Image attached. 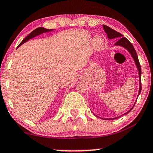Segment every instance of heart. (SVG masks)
Returning <instances> with one entry per match:
<instances>
[{
    "mask_svg": "<svg viewBox=\"0 0 153 153\" xmlns=\"http://www.w3.org/2000/svg\"><path fill=\"white\" fill-rule=\"evenodd\" d=\"M102 43H103V40L100 37H97L96 39H95L94 44H95V46L96 47H99L101 45H102Z\"/></svg>",
    "mask_w": 153,
    "mask_h": 153,
    "instance_id": "1",
    "label": "heart"
}]
</instances>
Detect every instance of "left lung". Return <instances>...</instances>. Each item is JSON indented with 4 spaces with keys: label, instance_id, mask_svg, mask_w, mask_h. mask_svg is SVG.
<instances>
[{
    "label": "left lung",
    "instance_id": "8db88e82",
    "mask_svg": "<svg viewBox=\"0 0 153 153\" xmlns=\"http://www.w3.org/2000/svg\"><path fill=\"white\" fill-rule=\"evenodd\" d=\"M103 29L104 31H106V33L107 34V36H108V39H117V42L114 44V45H118V46H122L123 47H124L125 49L129 51V53L131 54V57H133L134 59L135 64H136L138 72H139V78H140V88H139V93L138 95H140V93H141V90H142V84H141V74H142V72H141V66H140V62H139V59H138V57H137V54L136 51H135L134 47H133L132 44H131L129 40L127 39L126 37H124L123 35L120 33H119L118 31L114 30L112 29L111 28L108 27V26L106 25H103ZM132 109V108H131L129 111L127 112L126 114L129 113L130 111ZM117 118H114V119H114Z\"/></svg>",
    "mask_w": 153,
    "mask_h": 153
}]
</instances>
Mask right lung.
Here are the masks:
<instances>
[{
  "label": "right lung",
  "instance_id": "obj_1",
  "mask_svg": "<svg viewBox=\"0 0 153 153\" xmlns=\"http://www.w3.org/2000/svg\"><path fill=\"white\" fill-rule=\"evenodd\" d=\"M52 30V29H50V30H49V29H45V28H43V27H39V28H37V29H34V30L33 31H31L30 34L28 35L26 37H25L24 39H23V41L22 42L19 44L18 47H20L21 45H23L24 43H25L26 42H27L29 39H32L33 37H34V36H38V35H39L41 34H43V33L47 32V31H51ZM18 47H17V48H18Z\"/></svg>",
  "mask_w": 153,
  "mask_h": 153
}]
</instances>
